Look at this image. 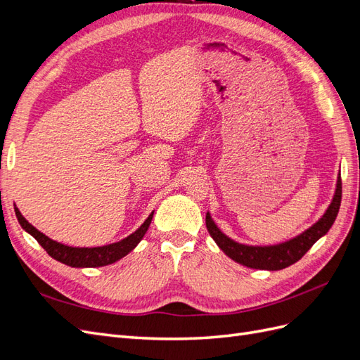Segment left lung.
Instances as JSON below:
<instances>
[{
	"instance_id": "1",
	"label": "left lung",
	"mask_w": 360,
	"mask_h": 360,
	"mask_svg": "<svg viewBox=\"0 0 360 360\" xmlns=\"http://www.w3.org/2000/svg\"><path fill=\"white\" fill-rule=\"evenodd\" d=\"M341 198H342V181H341V174H340L333 201L330 202L329 209L326 210L321 219L315 225H312L309 230L302 233L300 236L291 238V240L285 243L275 245V246H246V245L237 243L231 240L230 237H226L224 233H221L219 228H217L212 221L209 213L205 214V225L210 236L213 237V240L217 243V246H219L228 257L237 261V263H240L250 269L281 270L299 261L320 237H323L330 230V226L333 225L338 216V212H340Z\"/></svg>"
}]
</instances>
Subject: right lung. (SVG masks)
Masks as SVG:
<instances>
[{
  "instance_id": "1",
  "label": "right lung",
  "mask_w": 360,
  "mask_h": 360,
  "mask_svg": "<svg viewBox=\"0 0 360 360\" xmlns=\"http://www.w3.org/2000/svg\"><path fill=\"white\" fill-rule=\"evenodd\" d=\"M15 213L20 226L34 237L39 242V245L45 249L53 259H57L60 263L72 266V267H102V266L115 263V261H118L120 258L127 255L130 250L141 242V238L144 237V234L148 230L151 219H153V213H151L147 217V221L141 225L134 234H130L129 237L123 238V240H120L117 243L108 245V246H99V248H72V246L61 245L58 242H53L52 238L36 230V228L32 226L22 214H20V212L16 209V207H15Z\"/></svg>"
}]
</instances>
